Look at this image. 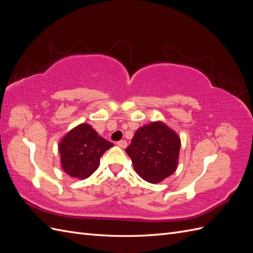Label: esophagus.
<instances>
[{"mask_svg": "<svg viewBox=\"0 0 253 253\" xmlns=\"http://www.w3.org/2000/svg\"><path fill=\"white\" fill-rule=\"evenodd\" d=\"M117 145H118V147L122 148V149H125V148H126L127 142H126V140H120V141H118V142H117Z\"/></svg>", "mask_w": 253, "mask_h": 253, "instance_id": "esophagus-1", "label": "esophagus"}]
</instances>
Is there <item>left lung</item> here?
Wrapping results in <instances>:
<instances>
[{
    "label": "left lung",
    "instance_id": "8db88e82",
    "mask_svg": "<svg viewBox=\"0 0 253 253\" xmlns=\"http://www.w3.org/2000/svg\"><path fill=\"white\" fill-rule=\"evenodd\" d=\"M180 139L163 122H152L136 131L126 149L142 179L157 183L172 175L178 163Z\"/></svg>",
    "mask_w": 253,
    "mask_h": 253
}]
</instances>
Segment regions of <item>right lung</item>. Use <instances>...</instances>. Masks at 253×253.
Wrapping results in <instances>:
<instances>
[{"label":"right lung","instance_id":"1","mask_svg":"<svg viewBox=\"0 0 253 253\" xmlns=\"http://www.w3.org/2000/svg\"><path fill=\"white\" fill-rule=\"evenodd\" d=\"M113 145L90 126H76L59 143L62 169L72 177L87 178L98 169L104 152Z\"/></svg>","mask_w":253,"mask_h":253}]
</instances>
